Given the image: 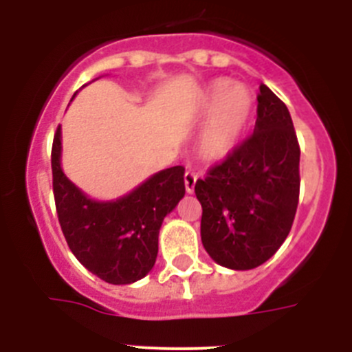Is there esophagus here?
I'll list each match as a JSON object with an SVG mask.
<instances>
[{
    "mask_svg": "<svg viewBox=\"0 0 352 352\" xmlns=\"http://www.w3.org/2000/svg\"><path fill=\"white\" fill-rule=\"evenodd\" d=\"M195 183H197V174L192 173V170H186L185 173V188L188 194H192V192H194Z\"/></svg>",
    "mask_w": 352,
    "mask_h": 352,
    "instance_id": "34e87169",
    "label": "esophagus"
}]
</instances>
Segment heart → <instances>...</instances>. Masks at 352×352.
I'll return each mask as SVG.
<instances>
[{"instance_id": "heart-1", "label": "heart", "mask_w": 352, "mask_h": 352, "mask_svg": "<svg viewBox=\"0 0 352 352\" xmlns=\"http://www.w3.org/2000/svg\"><path fill=\"white\" fill-rule=\"evenodd\" d=\"M195 113L208 118L199 138V153L206 160H220L231 153L250 123L254 95L229 79L211 82L197 102Z\"/></svg>"}]
</instances>
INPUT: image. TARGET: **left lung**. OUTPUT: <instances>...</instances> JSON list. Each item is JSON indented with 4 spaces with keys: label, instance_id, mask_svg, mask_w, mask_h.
Wrapping results in <instances>:
<instances>
[{
    "label": "left lung",
    "instance_id": "obj_1",
    "mask_svg": "<svg viewBox=\"0 0 352 352\" xmlns=\"http://www.w3.org/2000/svg\"><path fill=\"white\" fill-rule=\"evenodd\" d=\"M256 129L195 183L201 239L211 259L252 270L291 231L300 199V144L284 102L261 84Z\"/></svg>",
    "mask_w": 352,
    "mask_h": 352
}]
</instances>
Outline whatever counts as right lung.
<instances>
[{
  "mask_svg": "<svg viewBox=\"0 0 352 352\" xmlns=\"http://www.w3.org/2000/svg\"><path fill=\"white\" fill-rule=\"evenodd\" d=\"M61 130L51 151L52 192L61 231L84 268L109 284L141 280L153 268L164 217L185 195V167L174 166L146 179L113 203H96L65 176L60 166Z\"/></svg>",
  "mask_w": 352,
  "mask_h": 352,
  "instance_id": "1",
  "label": "right lung"
}]
</instances>
